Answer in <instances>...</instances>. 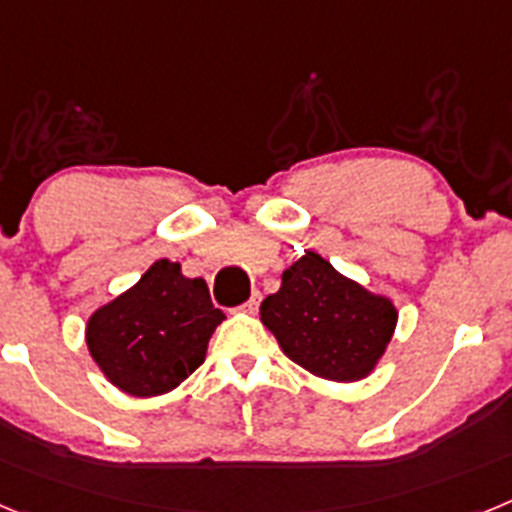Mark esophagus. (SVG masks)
Masks as SVG:
<instances>
[{"label": "esophagus", "instance_id": "1", "mask_svg": "<svg viewBox=\"0 0 512 512\" xmlns=\"http://www.w3.org/2000/svg\"><path fill=\"white\" fill-rule=\"evenodd\" d=\"M259 305H261V295H259V292H253L251 300H248L246 305L241 307V310H243V312H248V315H253V312L259 310Z\"/></svg>", "mask_w": 512, "mask_h": 512}]
</instances>
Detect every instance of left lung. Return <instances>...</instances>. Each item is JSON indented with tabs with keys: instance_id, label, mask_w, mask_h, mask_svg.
I'll return each instance as SVG.
<instances>
[{
	"instance_id": "1",
	"label": "left lung",
	"mask_w": 512,
	"mask_h": 512,
	"mask_svg": "<svg viewBox=\"0 0 512 512\" xmlns=\"http://www.w3.org/2000/svg\"><path fill=\"white\" fill-rule=\"evenodd\" d=\"M259 315L289 359L330 382L369 377L397 328L390 297L343 277L315 251L282 271V287Z\"/></svg>"
}]
</instances>
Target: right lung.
<instances>
[{
    "instance_id": "add662e5",
    "label": "right lung",
    "mask_w": 512,
    "mask_h": 512,
    "mask_svg": "<svg viewBox=\"0 0 512 512\" xmlns=\"http://www.w3.org/2000/svg\"><path fill=\"white\" fill-rule=\"evenodd\" d=\"M223 320L205 279L184 277L182 264L158 259L133 287L89 315L84 338L99 372L117 390L158 397L205 361Z\"/></svg>"
}]
</instances>
